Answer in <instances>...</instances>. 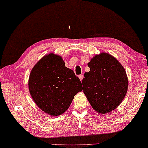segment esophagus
<instances>
[{
  "instance_id": "34e87169",
  "label": "esophagus",
  "mask_w": 148,
  "mask_h": 148,
  "mask_svg": "<svg viewBox=\"0 0 148 148\" xmlns=\"http://www.w3.org/2000/svg\"><path fill=\"white\" fill-rule=\"evenodd\" d=\"M79 79H80V81H82V79H83V78H84V75H83L82 74L80 75L79 76Z\"/></svg>"
}]
</instances>
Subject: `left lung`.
Returning a JSON list of instances; mask_svg holds the SVG:
<instances>
[{"mask_svg":"<svg viewBox=\"0 0 148 148\" xmlns=\"http://www.w3.org/2000/svg\"><path fill=\"white\" fill-rule=\"evenodd\" d=\"M88 66L90 71L82 79L83 91L95 110L99 113L111 112L126 96L128 80L126 71L111 55H95Z\"/></svg>","mask_w":148,"mask_h":148,"instance_id":"obj_1","label":"left lung"}]
</instances>
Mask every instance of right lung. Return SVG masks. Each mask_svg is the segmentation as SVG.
I'll use <instances>...</instances> for the list:
<instances>
[{"label":"right lung","mask_w":148,"mask_h":148,"mask_svg":"<svg viewBox=\"0 0 148 148\" xmlns=\"http://www.w3.org/2000/svg\"><path fill=\"white\" fill-rule=\"evenodd\" d=\"M28 86L35 104L53 116L64 113L74 96L82 90L79 78L66 68L62 57L53 53L44 56L33 67Z\"/></svg>","instance_id":"1"}]
</instances>
